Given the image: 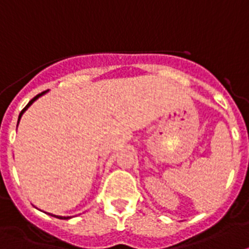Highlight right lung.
Here are the masks:
<instances>
[{"instance_id": "obj_1", "label": "right lung", "mask_w": 249, "mask_h": 249, "mask_svg": "<svg viewBox=\"0 0 249 249\" xmlns=\"http://www.w3.org/2000/svg\"><path fill=\"white\" fill-rule=\"evenodd\" d=\"M47 92H48V90H44V92H42V93H39V94H37V96L34 97L33 100H30V101H29V104L26 105V106L24 107L23 110H21V112H20V114H19V119H18V124H19L20 119H21V116H23V114H24V112H25V111L28 110V107H29L30 105L33 104L34 101H36V100H38V98H39L40 96H43L44 93H47ZM52 216H54V217H58V219H62V220H68V219H70V216H56V215H52Z\"/></svg>"}]
</instances>
